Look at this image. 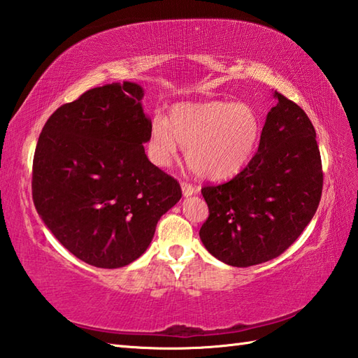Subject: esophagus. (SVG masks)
<instances>
[{
	"label": "esophagus",
	"instance_id": "obj_1",
	"mask_svg": "<svg viewBox=\"0 0 358 358\" xmlns=\"http://www.w3.org/2000/svg\"><path fill=\"white\" fill-rule=\"evenodd\" d=\"M194 192L196 189H194V185L192 184V182L182 180V193H184V196H192Z\"/></svg>",
	"mask_w": 358,
	"mask_h": 358
}]
</instances>
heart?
<instances>
[{"label":"heart","instance_id":"obj_1","mask_svg":"<svg viewBox=\"0 0 358 358\" xmlns=\"http://www.w3.org/2000/svg\"><path fill=\"white\" fill-rule=\"evenodd\" d=\"M262 134V121L250 104L208 101L180 104L170 121L156 116L152 124V148L157 164L166 165L187 148V161L202 178L227 179L250 162Z\"/></svg>","mask_w":358,"mask_h":358}]
</instances>
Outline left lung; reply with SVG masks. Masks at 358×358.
<instances>
[{
    "mask_svg": "<svg viewBox=\"0 0 358 358\" xmlns=\"http://www.w3.org/2000/svg\"><path fill=\"white\" fill-rule=\"evenodd\" d=\"M259 150L224 184H205L208 217L199 231L214 257L251 266L280 256L319 206L323 169L315 130L296 102L275 92Z\"/></svg>",
    "mask_w": 358,
    "mask_h": 358,
    "instance_id": "left-lung-1",
    "label": "left lung"
}]
</instances>
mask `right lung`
Returning <instances> with one entry per match:
<instances>
[{
    "label": "right lung",
    "mask_w": 358,
    "mask_h": 358,
    "mask_svg": "<svg viewBox=\"0 0 358 358\" xmlns=\"http://www.w3.org/2000/svg\"><path fill=\"white\" fill-rule=\"evenodd\" d=\"M138 84L87 90L43 127L31 197L62 246L98 268H121L152 242L157 220L182 197L179 182L148 161L152 121Z\"/></svg>",
    "instance_id": "right-lung-1"
}]
</instances>
